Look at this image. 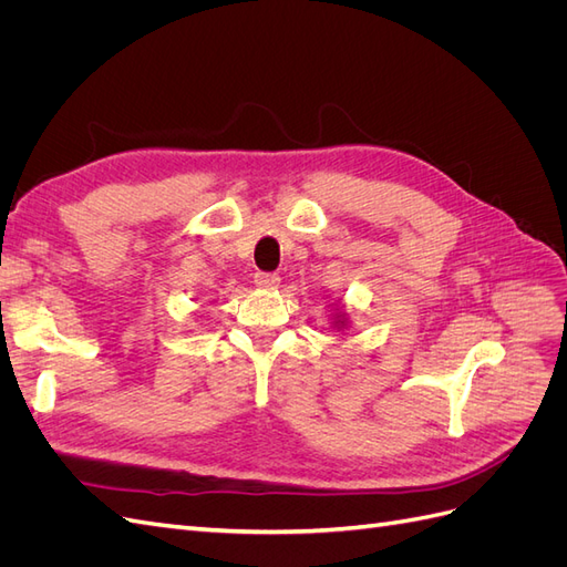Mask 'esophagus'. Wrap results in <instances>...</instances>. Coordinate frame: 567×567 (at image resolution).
Here are the masks:
<instances>
[{
  "mask_svg": "<svg viewBox=\"0 0 567 567\" xmlns=\"http://www.w3.org/2000/svg\"><path fill=\"white\" fill-rule=\"evenodd\" d=\"M255 284L260 288H277L281 284V277H279V274H271V271H257Z\"/></svg>",
  "mask_w": 567,
  "mask_h": 567,
  "instance_id": "obj_1",
  "label": "esophagus"
}]
</instances>
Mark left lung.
<instances>
[{
    "label": "left lung",
    "instance_id": "obj_1",
    "mask_svg": "<svg viewBox=\"0 0 567 567\" xmlns=\"http://www.w3.org/2000/svg\"><path fill=\"white\" fill-rule=\"evenodd\" d=\"M338 323H346V321H338Z\"/></svg>",
    "mask_w": 567,
    "mask_h": 567
}]
</instances>
